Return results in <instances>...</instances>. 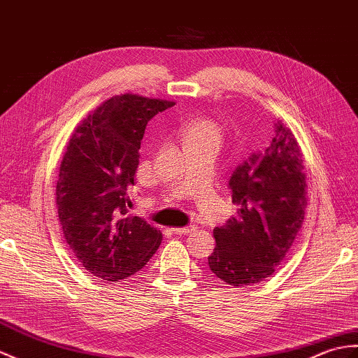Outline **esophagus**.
I'll use <instances>...</instances> for the list:
<instances>
[{
	"instance_id": "esophagus-1",
	"label": "esophagus",
	"mask_w": 358,
	"mask_h": 358,
	"mask_svg": "<svg viewBox=\"0 0 358 358\" xmlns=\"http://www.w3.org/2000/svg\"><path fill=\"white\" fill-rule=\"evenodd\" d=\"M195 230V227L194 226H187V227H176V229H172V231L176 235H189V234H192V231Z\"/></svg>"
}]
</instances>
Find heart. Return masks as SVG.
Instances as JSON below:
<instances>
[{
    "instance_id": "obj_1",
    "label": "heart",
    "mask_w": 358,
    "mask_h": 358,
    "mask_svg": "<svg viewBox=\"0 0 358 358\" xmlns=\"http://www.w3.org/2000/svg\"><path fill=\"white\" fill-rule=\"evenodd\" d=\"M185 146H213L220 148L222 141V129L210 119H195L182 129Z\"/></svg>"
}]
</instances>
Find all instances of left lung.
Masks as SVG:
<instances>
[{
	"label": "left lung",
	"instance_id": "obj_1",
	"mask_svg": "<svg viewBox=\"0 0 358 358\" xmlns=\"http://www.w3.org/2000/svg\"><path fill=\"white\" fill-rule=\"evenodd\" d=\"M229 189L238 210L224 226L213 229L217 245L207 261L226 284L253 285L284 261L305 217L301 148L284 123H274L270 145L234 171Z\"/></svg>",
	"mask_w": 358,
	"mask_h": 358
}]
</instances>
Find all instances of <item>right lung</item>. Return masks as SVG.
I'll return each instance as SVG.
<instances>
[{
	"instance_id": "1",
	"label": "right lung",
	"mask_w": 358,
	"mask_h": 358,
	"mask_svg": "<svg viewBox=\"0 0 358 358\" xmlns=\"http://www.w3.org/2000/svg\"><path fill=\"white\" fill-rule=\"evenodd\" d=\"M176 103L137 94L108 99L71 136L59 168L56 206L66 244L93 276L119 282L140 271L162 231L129 217L138 149L148 122Z\"/></svg>"
}]
</instances>
